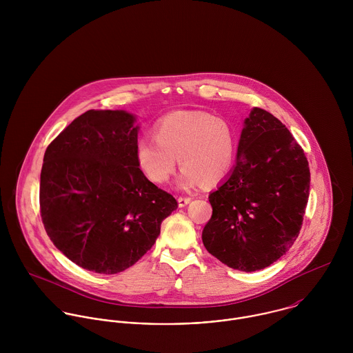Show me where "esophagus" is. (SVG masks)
<instances>
[{"label":"esophagus","instance_id":"obj_1","mask_svg":"<svg viewBox=\"0 0 353 353\" xmlns=\"http://www.w3.org/2000/svg\"><path fill=\"white\" fill-rule=\"evenodd\" d=\"M190 201H192L190 197H179V199H178V205H179L181 208H183V206H186L188 203H190Z\"/></svg>","mask_w":353,"mask_h":353}]
</instances>
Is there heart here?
Listing matches in <instances>:
<instances>
[{
    "instance_id": "heart-1",
    "label": "heart",
    "mask_w": 353,
    "mask_h": 353,
    "mask_svg": "<svg viewBox=\"0 0 353 353\" xmlns=\"http://www.w3.org/2000/svg\"><path fill=\"white\" fill-rule=\"evenodd\" d=\"M234 157L235 136L230 123L202 111L163 117L154 126V139L143 137L136 145L139 167L153 183H165L179 160L183 168L176 185L181 189L221 181L231 171Z\"/></svg>"
}]
</instances>
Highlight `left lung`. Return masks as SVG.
<instances>
[{
	"instance_id": "8db88e82",
	"label": "left lung",
	"mask_w": 353,
	"mask_h": 353,
	"mask_svg": "<svg viewBox=\"0 0 353 353\" xmlns=\"http://www.w3.org/2000/svg\"><path fill=\"white\" fill-rule=\"evenodd\" d=\"M308 194L302 147L274 115L254 107L243 122L234 168L209 194L205 249L242 272L272 265L296 241Z\"/></svg>"
}]
</instances>
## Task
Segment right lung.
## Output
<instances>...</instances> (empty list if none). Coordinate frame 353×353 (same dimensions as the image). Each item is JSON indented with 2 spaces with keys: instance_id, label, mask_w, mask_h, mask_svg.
I'll use <instances>...</instances> for the list:
<instances>
[{
  "instance_id": "obj_1",
  "label": "right lung",
  "mask_w": 353,
  "mask_h": 353,
  "mask_svg": "<svg viewBox=\"0 0 353 353\" xmlns=\"http://www.w3.org/2000/svg\"><path fill=\"white\" fill-rule=\"evenodd\" d=\"M136 117L88 110L45 152L39 202L54 246L83 269L115 274L151 250L178 202L136 159Z\"/></svg>"
}]
</instances>
